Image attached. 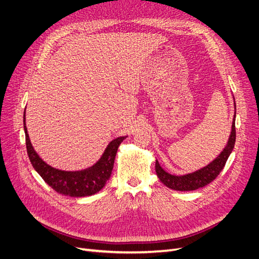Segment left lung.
<instances>
[{
    "label": "left lung",
    "instance_id": "obj_1",
    "mask_svg": "<svg viewBox=\"0 0 259 259\" xmlns=\"http://www.w3.org/2000/svg\"><path fill=\"white\" fill-rule=\"evenodd\" d=\"M234 107H236V103H234ZM234 117H236V113H234ZM234 143H236V120L233 119L232 130L230 133L228 144H227V146L221 152V154H219L213 162H210L208 165L202 167L201 169L195 170L190 174L183 175V176H175V175L168 174L167 171H165L160 166L159 162L155 161L156 175H158L159 179L164 185L173 190H177V191L197 190L199 188L204 187L213 182V180L219 175V173L223 170L227 160H228L230 153L233 150Z\"/></svg>",
    "mask_w": 259,
    "mask_h": 259
}]
</instances>
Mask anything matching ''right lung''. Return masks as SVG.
<instances>
[{
    "instance_id": "1",
    "label": "right lung",
    "mask_w": 259,
    "mask_h": 259,
    "mask_svg": "<svg viewBox=\"0 0 259 259\" xmlns=\"http://www.w3.org/2000/svg\"><path fill=\"white\" fill-rule=\"evenodd\" d=\"M25 115L26 114L23 113V128L26 133V146L29 160L46 184L60 194L77 198L88 197L103 189L107 180L111 176L117 148L126 137L123 136L113 139L108 145L103 156L95 165L77 171L60 170L48 165L34 151L29 139Z\"/></svg>"
}]
</instances>
